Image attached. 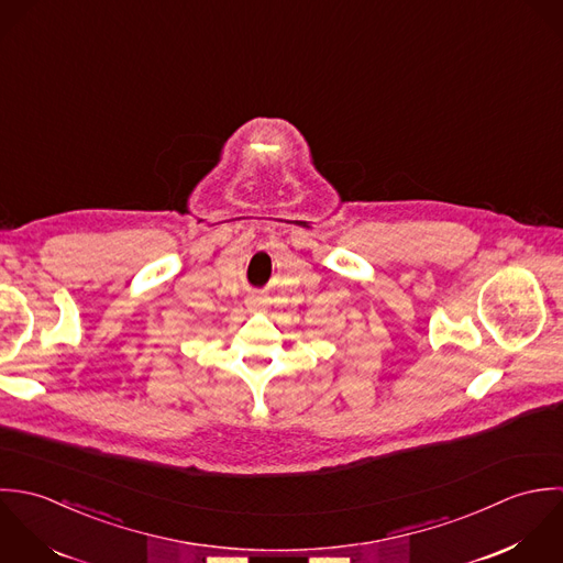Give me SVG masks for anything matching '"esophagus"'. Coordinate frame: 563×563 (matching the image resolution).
<instances>
[{"instance_id": "34e87169", "label": "esophagus", "mask_w": 563, "mask_h": 563, "mask_svg": "<svg viewBox=\"0 0 563 563\" xmlns=\"http://www.w3.org/2000/svg\"><path fill=\"white\" fill-rule=\"evenodd\" d=\"M261 305H263L261 298H250V300H247V307H250V309H256V307H261Z\"/></svg>"}]
</instances>
